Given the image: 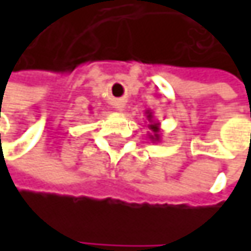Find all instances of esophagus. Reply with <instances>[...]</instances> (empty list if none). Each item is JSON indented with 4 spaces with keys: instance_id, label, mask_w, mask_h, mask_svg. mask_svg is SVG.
<instances>
[{
    "instance_id": "34e87169",
    "label": "esophagus",
    "mask_w": 251,
    "mask_h": 251,
    "mask_svg": "<svg viewBox=\"0 0 251 251\" xmlns=\"http://www.w3.org/2000/svg\"><path fill=\"white\" fill-rule=\"evenodd\" d=\"M113 107H115L118 112H124V110H125V101H124V100H115V101H113Z\"/></svg>"
}]
</instances>
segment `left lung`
<instances>
[{"label": "left lung", "instance_id": "1", "mask_svg": "<svg viewBox=\"0 0 251 251\" xmlns=\"http://www.w3.org/2000/svg\"><path fill=\"white\" fill-rule=\"evenodd\" d=\"M147 115V121L150 122L148 127L151 130V133H148V138L151 139V142H160L161 141V130H160V122H157L154 119V113L151 110H147L145 112Z\"/></svg>", "mask_w": 251, "mask_h": 251}]
</instances>
